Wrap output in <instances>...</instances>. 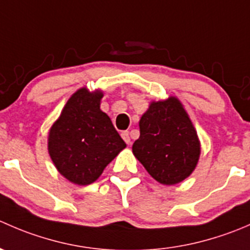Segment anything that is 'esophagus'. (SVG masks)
I'll use <instances>...</instances> for the list:
<instances>
[{"instance_id": "34e87169", "label": "esophagus", "mask_w": 250, "mask_h": 250, "mask_svg": "<svg viewBox=\"0 0 250 250\" xmlns=\"http://www.w3.org/2000/svg\"><path fill=\"white\" fill-rule=\"evenodd\" d=\"M122 138H123V140L125 141V143L128 144V145H129L130 144V137H129V132H128V130H125V132H122Z\"/></svg>"}]
</instances>
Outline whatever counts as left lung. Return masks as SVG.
Here are the masks:
<instances>
[{"label": "left lung", "mask_w": 250, "mask_h": 250, "mask_svg": "<svg viewBox=\"0 0 250 250\" xmlns=\"http://www.w3.org/2000/svg\"><path fill=\"white\" fill-rule=\"evenodd\" d=\"M133 153L158 183L174 185L195 169L201 147L197 133L176 98L151 103L141 116Z\"/></svg>", "instance_id": "obj_1"}]
</instances>
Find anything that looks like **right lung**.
Masks as SVG:
<instances>
[{"label": "right lung", "instance_id": "add662e5", "mask_svg": "<svg viewBox=\"0 0 250 250\" xmlns=\"http://www.w3.org/2000/svg\"><path fill=\"white\" fill-rule=\"evenodd\" d=\"M102 92L77 90L50 128L48 150L60 174L71 183L89 185L125 147L110 117L100 110Z\"/></svg>", "mask_w": 250, "mask_h": 250}]
</instances>
